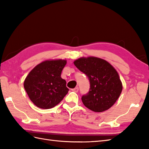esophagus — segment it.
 Here are the masks:
<instances>
[{"mask_svg":"<svg viewBox=\"0 0 149 149\" xmlns=\"http://www.w3.org/2000/svg\"><path fill=\"white\" fill-rule=\"evenodd\" d=\"M72 91H74V92H75V93H77V92H78V91H79V88L75 87V88H74V89H72Z\"/></svg>","mask_w":149,"mask_h":149,"instance_id":"obj_1","label":"esophagus"}]
</instances>
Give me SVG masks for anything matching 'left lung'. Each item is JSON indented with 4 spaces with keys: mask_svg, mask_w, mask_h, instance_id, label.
I'll return each instance as SVG.
<instances>
[{
    "mask_svg": "<svg viewBox=\"0 0 149 149\" xmlns=\"http://www.w3.org/2000/svg\"><path fill=\"white\" fill-rule=\"evenodd\" d=\"M74 63L90 80L89 92L81 98L84 105L94 112H102L113 106L122 91L116 69L106 60L93 56L82 57Z\"/></svg>",
    "mask_w": 149,
    "mask_h": 149,
    "instance_id": "8db88e82",
    "label": "left lung"
}]
</instances>
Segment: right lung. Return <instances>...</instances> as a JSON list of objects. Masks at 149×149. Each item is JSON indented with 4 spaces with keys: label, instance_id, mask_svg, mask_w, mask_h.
<instances>
[{
    "label": "right lung",
    "instance_id": "right-lung-1",
    "mask_svg": "<svg viewBox=\"0 0 149 149\" xmlns=\"http://www.w3.org/2000/svg\"><path fill=\"white\" fill-rule=\"evenodd\" d=\"M65 59L46 60L37 65L24 81V86L30 100L41 109H50L67 94L66 82L61 77Z\"/></svg>",
    "mask_w": 149,
    "mask_h": 149
}]
</instances>
